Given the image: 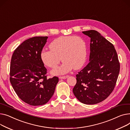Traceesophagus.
Masks as SVG:
<instances>
[{
	"mask_svg": "<svg viewBox=\"0 0 130 130\" xmlns=\"http://www.w3.org/2000/svg\"><path fill=\"white\" fill-rule=\"evenodd\" d=\"M69 77V75H66V76H62V77H60L59 78L61 79H65L68 78Z\"/></svg>",
	"mask_w": 130,
	"mask_h": 130,
	"instance_id": "34e87169",
	"label": "esophagus"
}]
</instances>
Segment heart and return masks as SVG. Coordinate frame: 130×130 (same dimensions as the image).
Masks as SVG:
<instances>
[{
    "mask_svg": "<svg viewBox=\"0 0 130 130\" xmlns=\"http://www.w3.org/2000/svg\"><path fill=\"white\" fill-rule=\"evenodd\" d=\"M49 48L50 50H42L40 53V58L44 65L55 69L61 60L63 61L61 66L52 71L53 74H65L73 69H79L86 61L88 55L87 44L85 40L80 37H59L50 43Z\"/></svg>",
    "mask_w": 130,
    "mask_h": 130,
    "instance_id": "obj_1",
    "label": "heart"
}]
</instances>
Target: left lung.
Masks as SVG:
<instances>
[{
    "label": "left lung",
    "mask_w": 130,
    "mask_h": 130,
    "mask_svg": "<svg viewBox=\"0 0 130 130\" xmlns=\"http://www.w3.org/2000/svg\"><path fill=\"white\" fill-rule=\"evenodd\" d=\"M91 38L89 62L77 77L73 92L86 104H95L112 93L120 72V63L114 45L97 31H82Z\"/></svg>",
    "instance_id": "left-lung-1"
}]
</instances>
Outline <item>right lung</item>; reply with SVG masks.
<instances>
[{"mask_svg":"<svg viewBox=\"0 0 130 130\" xmlns=\"http://www.w3.org/2000/svg\"><path fill=\"white\" fill-rule=\"evenodd\" d=\"M48 37H34L16 48L11 57L10 81L19 98L33 106L47 103L54 94L59 78L47 79L40 53Z\"/></svg>","mask_w":130,"mask_h":130,"instance_id":"right-lung-1","label":"right lung"}]
</instances>
